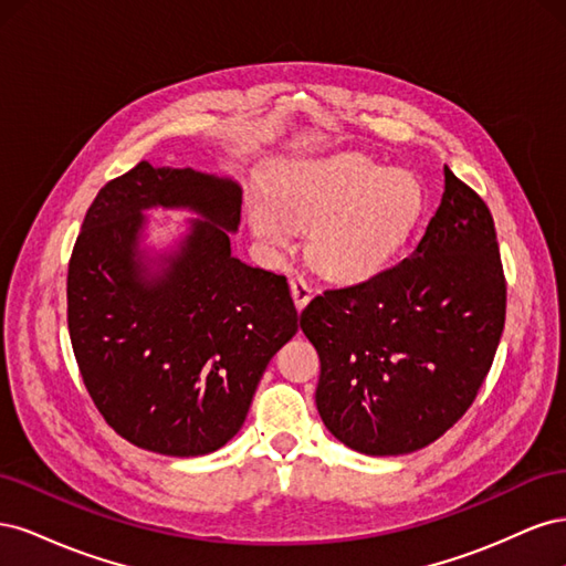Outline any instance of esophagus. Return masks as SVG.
Segmentation results:
<instances>
[{"mask_svg": "<svg viewBox=\"0 0 566 566\" xmlns=\"http://www.w3.org/2000/svg\"><path fill=\"white\" fill-rule=\"evenodd\" d=\"M290 293H293V300H295V306H297V310L302 312L304 310V306H306V302H310L312 300V293H314V290H312V285L310 283H306L302 276H297V279H293V281H290Z\"/></svg>", "mask_w": 566, "mask_h": 566, "instance_id": "1", "label": "esophagus"}]
</instances>
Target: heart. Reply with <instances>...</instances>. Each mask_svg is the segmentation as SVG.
Segmentation results:
<instances>
[{
	"label": "heart",
	"mask_w": 566,
	"mask_h": 566,
	"mask_svg": "<svg viewBox=\"0 0 566 566\" xmlns=\"http://www.w3.org/2000/svg\"><path fill=\"white\" fill-rule=\"evenodd\" d=\"M424 205L420 181L361 153L302 158L248 198L252 233L271 250H290L306 233V260L335 283L378 276L413 235Z\"/></svg>",
	"instance_id": "b5f03b06"
}]
</instances>
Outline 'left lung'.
I'll return each instance as SVG.
<instances>
[{"label": "left lung", "mask_w": 566, "mask_h": 566, "mask_svg": "<svg viewBox=\"0 0 566 566\" xmlns=\"http://www.w3.org/2000/svg\"><path fill=\"white\" fill-rule=\"evenodd\" d=\"M416 250L364 283L325 290L300 316L321 358L316 408L366 455L424 449L482 387L505 325V276L486 202L449 167Z\"/></svg>", "instance_id": "1"}]
</instances>
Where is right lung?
I'll return each instance as SVG.
<instances>
[{
	"mask_svg": "<svg viewBox=\"0 0 566 566\" xmlns=\"http://www.w3.org/2000/svg\"><path fill=\"white\" fill-rule=\"evenodd\" d=\"M243 188L142 160L94 198L67 264V331L98 413L153 453H212L241 430L297 312L285 276L231 254ZM199 219L177 249L143 241L148 209Z\"/></svg>",
	"mask_w": 566,
	"mask_h": 566,
	"instance_id": "1",
	"label": "right lung"
}]
</instances>
